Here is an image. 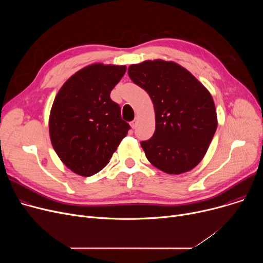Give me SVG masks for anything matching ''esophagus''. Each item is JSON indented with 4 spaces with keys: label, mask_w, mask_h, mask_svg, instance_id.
<instances>
[{
    "label": "esophagus",
    "mask_w": 263,
    "mask_h": 263,
    "mask_svg": "<svg viewBox=\"0 0 263 263\" xmlns=\"http://www.w3.org/2000/svg\"><path fill=\"white\" fill-rule=\"evenodd\" d=\"M131 127H132V129H135L136 128V126H137V120H133L131 123Z\"/></svg>",
    "instance_id": "obj_1"
}]
</instances>
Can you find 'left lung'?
Returning <instances> with one entry per match:
<instances>
[{
  "label": "left lung",
  "instance_id": "left-lung-1",
  "mask_svg": "<svg viewBox=\"0 0 263 263\" xmlns=\"http://www.w3.org/2000/svg\"><path fill=\"white\" fill-rule=\"evenodd\" d=\"M128 74L155 106L156 130L141 143L148 161L164 173L179 175L202 160L217 128L212 96L185 68L174 62L131 65Z\"/></svg>",
  "mask_w": 263,
  "mask_h": 263
}]
</instances>
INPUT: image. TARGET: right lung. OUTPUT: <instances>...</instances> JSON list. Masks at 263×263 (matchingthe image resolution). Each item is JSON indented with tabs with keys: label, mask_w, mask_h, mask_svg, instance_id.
<instances>
[{
	"label": "right lung",
	"mask_w": 263,
	"mask_h": 263,
	"mask_svg": "<svg viewBox=\"0 0 263 263\" xmlns=\"http://www.w3.org/2000/svg\"><path fill=\"white\" fill-rule=\"evenodd\" d=\"M126 70V66L92 64L69 78L55 97L51 143L62 162L80 176L103 170L130 129L109 97Z\"/></svg>",
	"instance_id": "obj_1"
}]
</instances>
